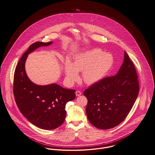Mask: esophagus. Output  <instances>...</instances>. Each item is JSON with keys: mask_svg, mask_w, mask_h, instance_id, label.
Here are the masks:
<instances>
[{"mask_svg": "<svg viewBox=\"0 0 155 155\" xmlns=\"http://www.w3.org/2000/svg\"><path fill=\"white\" fill-rule=\"evenodd\" d=\"M76 95L77 96V97H79V96H80V95H82V92H81V91H76Z\"/></svg>", "mask_w": 155, "mask_h": 155, "instance_id": "esophagus-1", "label": "esophagus"}]
</instances>
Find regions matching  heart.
Here are the masks:
<instances>
[{"instance_id": "obj_1", "label": "heart", "mask_w": 155, "mask_h": 155, "mask_svg": "<svg viewBox=\"0 0 155 155\" xmlns=\"http://www.w3.org/2000/svg\"><path fill=\"white\" fill-rule=\"evenodd\" d=\"M114 62L113 55L94 48L79 53L74 57L73 63L68 60L64 74L67 82L72 84L79 79V71H82V78L88 84H97L102 81L111 71Z\"/></svg>"}]
</instances>
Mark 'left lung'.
I'll return each mask as SVG.
<instances>
[{"mask_svg":"<svg viewBox=\"0 0 155 155\" xmlns=\"http://www.w3.org/2000/svg\"><path fill=\"white\" fill-rule=\"evenodd\" d=\"M133 63L124 51L123 63L117 73L86 89V113L95 127L107 130L116 127L127 117L137 98L139 86Z\"/></svg>","mask_w":155,"mask_h":155,"instance_id":"8db88e82","label":"left lung"}]
</instances>
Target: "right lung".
I'll list each match as a JSON object with an SVG mask.
<instances>
[{
  "label": "right lung",
  "mask_w": 155,
  "mask_h": 155,
  "mask_svg": "<svg viewBox=\"0 0 155 155\" xmlns=\"http://www.w3.org/2000/svg\"><path fill=\"white\" fill-rule=\"evenodd\" d=\"M53 41L36 42L23 54L16 67L14 78V94L16 105L22 115L37 127L53 130L64 121L66 104L75 98V90L63 88L56 84L38 85L33 83L25 71L28 54Z\"/></svg>",
  "instance_id": "1"
}]
</instances>
